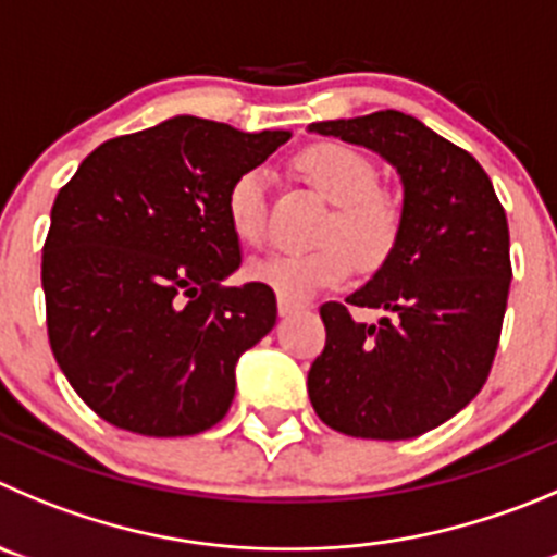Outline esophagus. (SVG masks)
Returning <instances> with one entry per match:
<instances>
[{"label":"esophagus","mask_w":557,"mask_h":557,"mask_svg":"<svg viewBox=\"0 0 557 557\" xmlns=\"http://www.w3.org/2000/svg\"><path fill=\"white\" fill-rule=\"evenodd\" d=\"M299 308H302V305L294 302V299H288V296H283V294L277 296V310H280V315H290V313H296V310H299Z\"/></svg>","instance_id":"esophagus-1"}]
</instances>
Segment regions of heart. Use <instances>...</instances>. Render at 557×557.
<instances>
[{"instance_id": "1", "label": "heart", "mask_w": 557, "mask_h": 557, "mask_svg": "<svg viewBox=\"0 0 557 557\" xmlns=\"http://www.w3.org/2000/svg\"><path fill=\"white\" fill-rule=\"evenodd\" d=\"M296 170L332 202L321 236L337 235L313 247L274 249L255 258L247 274L294 302L343 283L355 258L360 267H379L389 255L401 227V206L376 186V168L368 156L343 143H319L296 156ZM227 222L244 244L267 238V173L249 168L233 178L225 197Z\"/></svg>"}]
</instances>
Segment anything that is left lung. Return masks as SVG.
I'll return each instance as SVG.
<instances>
[{
  "instance_id": "1",
  "label": "left lung",
  "mask_w": 557,
  "mask_h": 557,
  "mask_svg": "<svg viewBox=\"0 0 557 557\" xmlns=\"http://www.w3.org/2000/svg\"><path fill=\"white\" fill-rule=\"evenodd\" d=\"M362 145L401 175L398 238L346 302L321 305L326 346L308 373L315 414L362 440H412L481 393L506 315L508 222L490 175L412 114L310 123ZM351 307L382 309L376 325Z\"/></svg>"
}]
</instances>
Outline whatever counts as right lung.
<instances>
[{
	"label": "right lung",
	"instance_id": "obj_1",
	"mask_svg": "<svg viewBox=\"0 0 557 557\" xmlns=\"http://www.w3.org/2000/svg\"><path fill=\"white\" fill-rule=\"evenodd\" d=\"M288 139L178 114L107 139L62 186L40 267L46 326L98 418L145 436L225 418L238 357L277 321L269 285H225L242 267L227 186Z\"/></svg>",
	"mask_w": 557,
	"mask_h": 557
}]
</instances>
